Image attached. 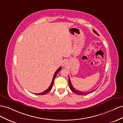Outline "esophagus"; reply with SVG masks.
<instances>
[{
	"label": "esophagus",
	"instance_id": "34e87169",
	"mask_svg": "<svg viewBox=\"0 0 123 123\" xmlns=\"http://www.w3.org/2000/svg\"><path fill=\"white\" fill-rule=\"evenodd\" d=\"M66 65V61H64V62L63 63V66H65Z\"/></svg>",
	"mask_w": 123,
	"mask_h": 123
}]
</instances>
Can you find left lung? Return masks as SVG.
I'll use <instances>...</instances> for the list:
<instances>
[{
	"label": "left lung",
	"instance_id": "left-lung-1",
	"mask_svg": "<svg viewBox=\"0 0 123 123\" xmlns=\"http://www.w3.org/2000/svg\"><path fill=\"white\" fill-rule=\"evenodd\" d=\"M93 32H94L95 33H96V34L98 35V33L96 32V31L95 30H93ZM68 83H69V87H70V89H71V90L73 91V92L74 93H76V94H78V95H85L91 93L92 92H93V91H94L95 90H96V89H95V90H93V91H91V92H82V91H79V90H77L75 89L74 88V87H73V86H72V83H71V79H70L69 77H68Z\"/></svg>",
	"mask_w": 123,
	"mask_h": 123
}]
</instances>
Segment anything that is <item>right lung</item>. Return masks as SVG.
Returning a JSON list of instances; mask_svg holds the SVG:
<instances>
[{
	"instance_id": "1",
	"label": "right lung",
	"mask_w": 123,
	"mask_h": 123,
	"mask_svg": "<svg viewBox=\"0 0 123 123\" xmlns=\"http://www.w3.org/2000/svg\"><path fill=\"white\" fill-rule=\"evenodd\" d=\"M61 68H61V67H60V68H59L57 70V71H56V72H55V74H54V77H53V78H52V82H51V84H50V86H49L48 88L47 89H46V90H45V91H44V92H42V93H37V94H36V95H44V94H46V93H47L48 92H49V91H50L51 90V89H52V86H53V83H54V80H55V78L56 76H57V75L58 74V72H59L60 71H61Z\"/></svg>"
}]
</instances>
